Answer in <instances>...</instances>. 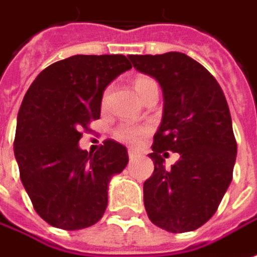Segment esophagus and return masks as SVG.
I'll return each instance as SVG.
<instances>
[{
  "label": "esophagus",
  "instance_id": "34e87169",
  "mask_svg": "<svg viewBox=\"0 0 257 257\" xmlns=\"http://www.w3.org/2000/svg\"><path fill=\"white\" fill-rule=\"evenodd\" d=\"M128 154H129V159L131 160L138 159V157L141 156V153H139V152H136V150H134V149H129Z\"/></svg>",
  "mask_w": 257,
  "mask_h": 257
}]
</instances>
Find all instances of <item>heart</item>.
<instances>
[{
	"instance_id": "1",
	"label": "heart",
	"mask_w": 257,
	"mask_h": 257,
	"mask_svg": "<svg viewBox=\"0 0 257 257\" xmlns=\"http://www.w3.org/2000/svg\"><path fill=\"white\" fill-rule=\"evenodd\" d=\"M152 87H157L156 82L153 79L147 78V76H138L134 80V89L138 93V96L141 98L145 97L147 91ZM108 98V90L104 93L103 96V104H105ZM149 132L147 126H134V125H122L115 131V138L118 141L126 142V143H136L139 142Z\"/></svg>"
}]
</instances>
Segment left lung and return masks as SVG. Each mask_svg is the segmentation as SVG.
<instances>
[{
  "label": "left lung",
  "mask_w": 257,
  "mask_h": 257,
  "mask_svg": "<svg viewBox=\"0 0 257 257\" xmlns=\"http://www.w3.org/2000/svg\"><path fill=\"white\" fill-rule=\"evenodd\" d=\"M129 60L159 82L164 98L149 154L154 172L143 185L147 216L174 234L197 229L216 213L232 181L236 142L225 96L214 76L186 54L129 55ZM166 150L180 154L171 169L162 166Z\"/></svg>",
  "instance_id": "1"
}]
</instances>
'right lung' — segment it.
<instances>
[{
    "label": "right lung",
    "instance_id": "right-lung-1",
    "mask_svg": "<svg viewBox=\"0 0 257 257\" xmlns=\"http://www.w3.org/2000/svg\"><path fill=\"white\" fill-rule=\"evenodd\" d=\"M132 68L125 55H73L47 66L23 97L14 152L37 214L75 231L103 217L111 178L129 161L126 147L105 141L96 153L79 147L82 129L100 118L105 87Z\"/></svg>",
    "mask_w": 257,
    "mask_h": 257
}]
</instances>
